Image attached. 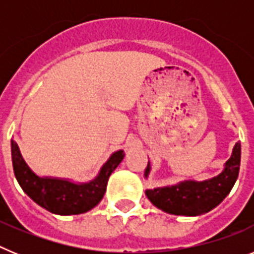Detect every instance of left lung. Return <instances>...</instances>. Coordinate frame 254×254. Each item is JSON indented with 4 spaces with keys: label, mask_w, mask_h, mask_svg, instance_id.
Segmentation results:
<instances>
[{
    "label": "left lung",
    "mask_w": 254,
    "mask_h": 254,
    "mask_svg": "<svg viewBox=\"0 0 254 254\" xmlns=\"http://www.w3.org/2000/svg\"><path fill=\"white\" fill-rule=\"evenodd\" d=\"M241 143H235L233 154L225 163L223 173L203 182L186 181L176 186L147 190L146 196L164 212L182 216H198L216 207L229 194L239 174ZM150 173V161L145 177Z\"/></svg>",
    "instance_id": "1"
}]
</instances>
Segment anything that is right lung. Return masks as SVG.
I'll return each mask as SVG.
<instances>
[{"label":"right lung","instance_id":"obj_1","mask_svg":"<svg viewBox=\"0 0 254 254\" xmlns=\"http://www.w3.org/2000/svg\"><path fill=\"white\" fill-rule=\"evenodd\" d=\"M11 156L15 177L22 190L35 203L57 215H77L95 207L102 201L108 179L125 158L123 150L112 154L94 181L76 185L66 179L42 178L22 159L17 143L11 140Z\"/></svg>","mask_w":254,"mask_h":254}]
</instances>
